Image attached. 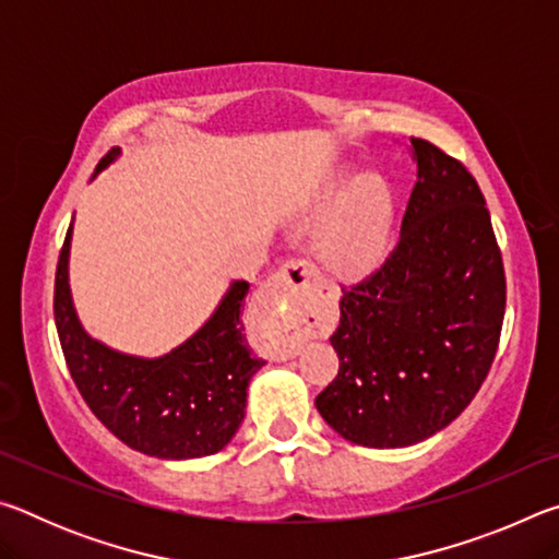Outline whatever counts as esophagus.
Segmentation results:
<instances>
[{
  "label": "esophagus",
  "mask_w": 559,
  "mask_h": 559,
  "mask_svg": "<svg viewBox=\"0 0 559 559\" xmlns=\"http://www.w3.org/2000/svg\"><path fill=\"white\" fill-rule=\"evenodd\" d=\"M316 269L308 261H288L261 288V302L273 318L276 335L288 355H296L302 340L313 333L316 320L308 308Z\"/></svg>",
  "instance_id": "34e87169"
}]
</instances>
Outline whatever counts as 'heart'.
Returning a JSON list of instances; mask_svg holds the SVG:
<instances>
[{"mask_svg": "<svg viewBox=\"0 0 559 559\" xmlns=\"http://www.w3.org/2000/svg\"><path fill=\"white\" fill-rule=\"evenodd\" d=\"M328 222L320 231V251L335 271L355 273L382 257L390 243L394 197L380 173L355 175V169H337L318 194L313 214H325Z\"/></svg>", "mask_w": 559, "mask_h": 559, "instance_id": "b5f03b06", "label": "heart"}]
</instances>
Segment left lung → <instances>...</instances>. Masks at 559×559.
Returning <instances> with one entry per match:
<instances>
[{
	"label": "left lung",
	"instance_id": "left-lung-1",
	"mask_svg": "<svg viewBox=\"0 0 559 559\" xmlns=\"http://www.w3.org/2000/svg\"><path fill=\"white\" fill-rule=\"evenodd\" d=\"M416 185L400 239L343 288L330 337L340 372L316 406L340 437L414 447L466 409L493 365L506 313L503 261L476 179L412 138Z\"/></svg>",
	"mask_w": 559,
	"mask_h": 559
}]
</instances>
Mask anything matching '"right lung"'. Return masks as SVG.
Segmentation results:
<instances>
[{
	"mask_svg": "<svg viewBox=\"0 0 559 559\" xmlns=\"http://www.w3.org/2000/svg\"><path fill=\"white\" fill-rule=\"evenodd\" d=\"M118 157L120 150H110L96 175ZM71 236L73 222L56 269L53 318L66 365L91 412L126 447L147 456L185 461L222 451L243 421L251 377L266 365L243 335L241 308L249 283L231 281L204 325L169 353H120L93 337L75 313L69 283Z\"/></svg>",
	"mask_w": 559,
	"mask_h": 559,
	"instance_id": "add662e5",
	"label": "right lung"
}]
</instances>
